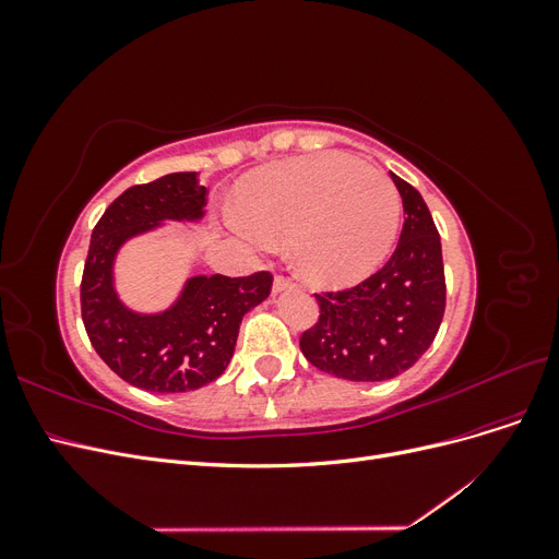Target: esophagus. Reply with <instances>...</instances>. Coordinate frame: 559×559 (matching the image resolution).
Listing matches in <instances>:
<instances>
[{
	"label": "esophagus",
	"instance_id": "1",
	"mask_svg": "<svg viewBox=\"0 0 559 559\" xmlns=\"http://www.w3.org/2000/svg\"><path fill=\"white\" fill-rule=\"evenodd\" d=\"M292 286H294V280H292V277H286V275H277V277H275V284H273V289L280 294V292L292 289Z\"/></svg>",
	"mask_w": 559,
	"mask_h": 559
}]
</instances>
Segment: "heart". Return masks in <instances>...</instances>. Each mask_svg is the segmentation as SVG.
Instances as JSON below:
<instances>
[{
    "instance_id": "1",
    "label": "heart",
    "mask_w": 559,
    "mask_h": 559,
    "mask_svg": "<svg viewBox=\"0 0 559 559\" xmlns=\"http://www.w3.org/2000/svg\"><path fill=\"white\" fill-rule=\"evenodd\" d=\"M399 214L392 179L329 151L249 177L240 191L238 228L257 242L292 240L296 265L310 280L349 282L392 247Z\"/></svg>"
}]
</instances>
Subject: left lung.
<instances>
[{
	"mask_svg": "<svg viewBox=\"0 0 559 559\" xmlns=\"http://www.w3.org/2000/svg\"><path fill=\"white\" fill-rule=\"evenodd\" d=\"M405 222L389 261L364 282L314 294L319 317L300 335L314 368L352 382L401 376L429 349L445 312L441 235L415 186L392 175Z\"/></svg>",
	"mask_w": 559,
	"mask_h": 559,
	"instance_id": "left-lung-1",
	"label": "left lung"
}]
</instances>
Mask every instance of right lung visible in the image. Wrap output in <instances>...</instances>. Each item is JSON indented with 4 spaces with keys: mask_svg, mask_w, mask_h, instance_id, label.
Returning a JSON list of instances; mask_svg holds the SVG:
<instances>
[{
    "mask_svg": "<svg viewBox=\"0 0 559 559\" xmlns=\"http://www.w3.org/2000/svg\"><path fill=\"white\" fill-rule=\"evenodd\" d=\"M207 189L198 173L130 186L93 228L81 277V317L91 345L118 378L158 394L193 392L224 373L242 317L273 289V273L193 277L177 306L144 317L121 306L111 286L116 249L163 218H198Z\"/></svg>",
    "mask_w": 559,
    "mask_h": 559,
    "instance_id": "1",
    "label": "right lung"
}]
</instances>
